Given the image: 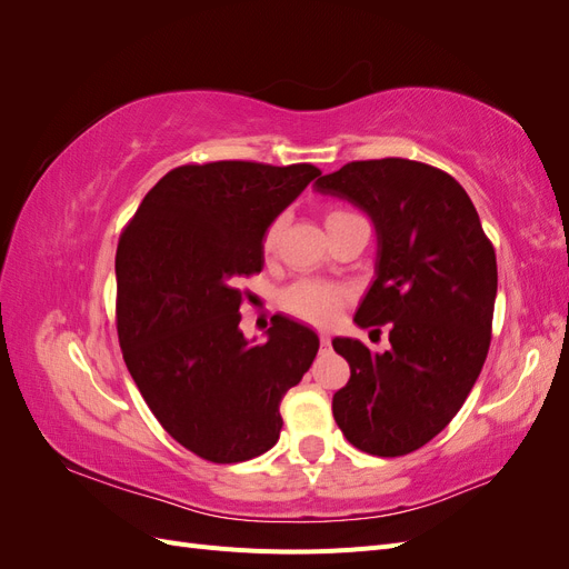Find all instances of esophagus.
I'll use <instances>...</instances> for the list:
<instances>
[{"label": "esophagus", "instance_id": "1", "mask_svg": "<svg viewBox=\"0 0 569 569\" xmlns=\"http://www.w3.org/2000/svg\"><path fill=\"white\" fill-rule=\"evenodd\" d=\"M320 343H322V347H325V349H327V347H330V335H325V332H322V335H320Z\"/></svg>", "mask_w": 569, "mask_h": 569}]
</instances>
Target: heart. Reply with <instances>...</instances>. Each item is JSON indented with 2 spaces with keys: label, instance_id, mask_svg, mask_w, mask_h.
I'll return each instance as SVG.
<instances>
[{
  "label": "heart",
  "instance_id": "heart-1",
  "mask_svg": "<svg viewBox=\"0 0 569 569\" xmlns=\"http://www.w3.org/2000/svg\"><path fill=\"white\" fill-rule=\"evenodd\" d=\"M347 211H332L327 216V220L341 216ZM282 230V218H274L270 226L263 232V251H272L274 244H278V237ZM347 303V289L325 282V280H313V278H303L297 280L295 284H289L282 291V306L287 308L289 313H295L297 318H303L308 322L316 325H327L337 318V313L341 311V306Z\"/></svg>",
  "mask_w": 569,
  "mask_h": 569
}]
</instances>
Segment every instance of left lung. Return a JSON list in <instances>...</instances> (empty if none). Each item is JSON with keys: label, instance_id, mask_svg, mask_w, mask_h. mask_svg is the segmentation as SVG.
I'll use <instances>...</instances> for the list:
<instances>
[{"label": "left lung", "instance_id": "left-lung-1", "mask_svg": "<svg viewBox=\"0 0 569 569\" xmlns=\"http://www.w3.org/2000/svg\"><path fill=\"white\" fill-rule=\"evenodd\" d=\"M320 194L366 211L377 232L375 280L356 325H387L385 353L335 337L351 377L332 399L356 449L396 458L420 449L468 399L491 341L496 253L468 192L408 159L353 161L316 180Z\"/></svg>", "mask_w": 569, "mask_h": 569}]
</instances>
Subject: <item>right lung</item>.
Here are the masks:
<instances>
[{
  "instance_id": "obj_1",
  "label": "right lung",
  "mask_w": 569,
  "mask_h": 569,
  "mask_svg": "<svg viewBox=\"0 0 569 569\" xmlns=\"http://www.w3.org/2000/svg\"><path fill=\"white\" fill-rule=\"evenodd\" d=\"M320 170L311 163L180 166L149 189L116 251L126 366L166 432L211 462H242L280 439L282 396L318 335L272 316L268 339L239 330L242 274L263 270V232ZM268 325V322H266Z\"/></svg>"
}]
</instances>
